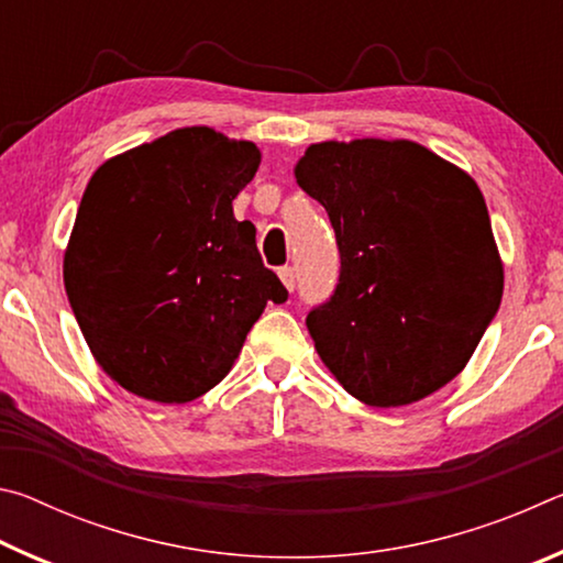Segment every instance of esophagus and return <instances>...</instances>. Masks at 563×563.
Wrapping results in <instances>:
<instances>
[{"instance_id": "1", "label": "esophagus", "mask_w": 563, "mask_h": 563, "mask_svg": "<svg viewBox=\"0 0 563 563\" xmlns=\"http://www.w3.org/2000/svg\"><path fill=\"white\" fill-rule=\"evenodd\" d=\"M278 275H280V280H283L285 288H288V290L295 288V271L290 268V265H283V268L278 271Z\"/></svg>"}]
</instances>
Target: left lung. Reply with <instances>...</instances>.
I'll return each mask as SVG.
<instances>
[{
  "mask_svg": "<svg viewBox=\"0 0 563 563\" xmlns=\"http://www.w3.org/2000/svg\"><path fill=\"white\" fill-rule=\"evenodd\" d=\"M322 203L340 278L308 312L318 355L360 402L402 407L462 373L504 271L482 190L412 141H325L295 166Z\"/></svg>",
  "mask_w": 563,
  "mask_h": 563,
  "instance_id": "obj_1",
  "label": "left lung"
}]
</instances>
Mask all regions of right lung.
<instances>
[{
    "label": "right lung",
    "instance_id": "obj_1",
    "mask_svg": "<svg viewBox=\"0 0 563 563\" xmlns=\"http://www.w3.org/2000/svg\"><path fill=\"white\" fill-rule=\"evenodd\" d=\"M261 151L178 129L103 164L64 255L66 298L111 379L154 402H190L233 367L265 305L288 290L235 221Z\"/></svg>",
    "mask_w": 563,
    "mask_h": 563
}]
</instances>
